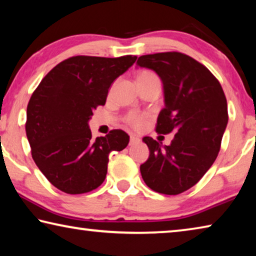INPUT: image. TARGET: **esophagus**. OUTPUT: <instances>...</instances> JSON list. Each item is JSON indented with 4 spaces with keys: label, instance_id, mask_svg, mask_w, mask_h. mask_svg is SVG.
Returning <instances> with one entry per match:
<instances>
[{
    "label": "esophagus",
    "instance_id": "obj_1",
    "mask_svg": "<svg viewBox=\"0 0 256 256\" xmlns=\"http://www.w3.org/2000/svg\"><path fill=\"white\" fill-rule=\"evenodd\" d=\"M138 142H140V138L136 136H130V144H136Z\"/></svg>",
    "mask_w": 256,
    "mask_h": 256
}]
</instances>
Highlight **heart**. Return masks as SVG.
<instances>
[{"instance_id":"heart-1","label":"heart","mask_w":256,"mask_h":256,"mask_svg":"<svg viewBox=\"0 0 256 256\" xmlns=\"http://www.w3.org/2000/svg\"><path fill=\"white\" fill-rule=\"evenodd\" d=\"M136 79L138 84H146V82H149V81H159L157 74L151 70H146V68L138 71L136 74ZM146 120H148V115L146 114H140V112H128V115H125L124 122L132 128L141 130L144 128Z\"/></svg>"}]
</instances>
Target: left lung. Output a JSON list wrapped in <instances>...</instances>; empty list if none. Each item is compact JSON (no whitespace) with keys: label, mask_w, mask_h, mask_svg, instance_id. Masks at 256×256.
<instances>
[{"label":"left lung","mask_w":256,"mask_h":256,"mask_svg":"<svg viewBox=\"0 0 256 256\" xmlns=\"http://www.w3.org/2000/svg\"><path fill=\"white\" fill-rule=\"evenodd\" d=\"M136 64L154 70L164 84V108L156 132H175L164 148L144 138L150 154L140 166L142 178L154 192L177 196L196 185L214 162L228 123L227 99L218 79L186 54L142 55Z\"/></svg>","instance_id":"left-lung-1"}]
</instances>
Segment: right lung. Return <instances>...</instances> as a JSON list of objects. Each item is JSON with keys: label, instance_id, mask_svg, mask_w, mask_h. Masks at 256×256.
Returning a JSON list of instances; mask_svg holds the SVG:
<instances>
[{"label": "right lung", "instance_id": "1", "mask_svg": "<svg viewBox=\"0 0 256 256\" xmlns=\"http://www.w3.org/2000/svg\"><path fill=\"white\" fill-rule=\"evenodd\" d=\"M136 56L78 55L44 76L27 106L26 133L34 164L50 184L68 194L90 192L102 184L108 156L128 144L122 130L92 138L88 120L106 102L108 89Z\"/></svg>", "mask_w": 256, "mask_h": 256}]
</instances>
